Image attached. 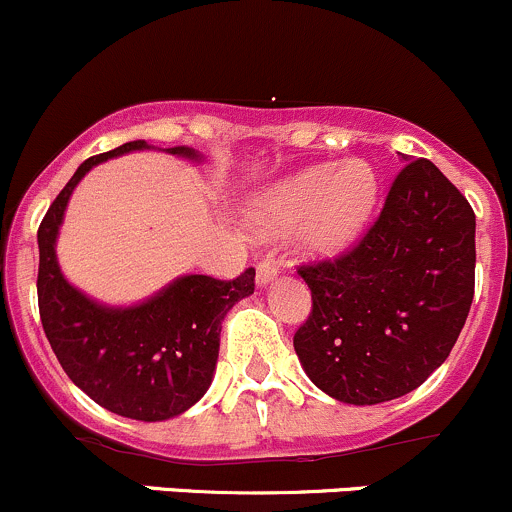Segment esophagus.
<instances>
[{"label": "esophagus", "instance_id": "34e87169", "mask_svg": "<svg viewBox=\"0 0 512 512\" xmlns=\"http://www.w3.org/2000/svg\"><path fill=\"white\" fill-rule=\"evenodd\" d=\"M279 267L274 265L272 260H262L260 265H257V287H265V284H270L274 277H277Z\"/></svg>", "mask_w": 512, "mask_h": 512}]
</instances>
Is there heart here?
Instances as JSON below:
<instances>
[{
    "mask_svg": "<svg viewBox=\"0 0 512 512\" xmlns=\"http://www.w3.org/2000/svg\"><path fill=\"white\" fill-rule=\"evenodd\" d=\"M378 198V179L365 161L321 164L299 171L262 193L250 208V225L274 233L297 223L301 250L331 255L363 230Z\"/></svg>",
    "mask_w": 512,
    "mask_h": 512,
    "instance_id": "b5f03b06",
    "label": "heart"
}]
</instances>
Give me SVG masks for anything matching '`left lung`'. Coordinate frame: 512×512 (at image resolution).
Here are the masks:
<instances>
[{
    "label": "left lung",
    "mask_w": 512,
    "mask_h": 512,
    "mask_svg": "<svg viewBox=\"0 0 512 512\" xmlns=\"http://www.w3.org/2000/svg\"><path fill=\"white\" fill-rule=\"evenodd\" d=\"M402 159L358 245L297 270L311 314L294 351L311 383L346 405H378L422 385L449 358L473 301V208L432 161Z\"/></svg>",
    "instance_id": "8db88e82"
}]
</instances>
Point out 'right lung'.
I'll return each instance as SVG.
<instances>
[{"label": "right lung", "instance_id": "add662e5", "mask_svg": "<svg viewBox=\"0 0 512 512\" xmlns=\"http://www.w3.org/2000/svg\"><path fill=\"white\" fill-rule=\"evenodd\" d=\"M152 149L144 139L90 157L63 186L39 225V314L58 363L90 400L120 417L161 422L206 395L220 348V321L235 301L255 292V270L238 279L186 274L137 306H105L68 284L58 267L56 238L68 198L102 161ZM169 154L201 159L196 149Z\"/></svg>", "mask_w": 512, "mask_h": 512}]
</instances>
